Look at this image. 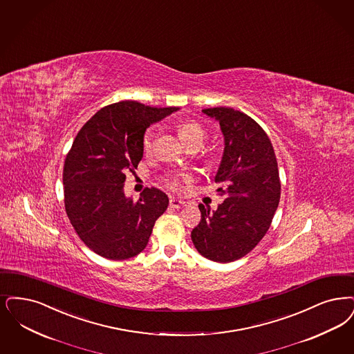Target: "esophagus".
Masks as SVG:
<instances>
[{"label":"esophagus","mask_w":354,"mask_h":354,"mask_svg":"<svg viewBox=\"0 0 354 354\" xmlns=\"http://www.w3.org/2000/svg\"><path fill=\"white\" fill-rule=\"evenodd\" d=\"M170 205L172 207V208H176V209H179V208L187 207V201L179 200V198H172L170 200Z\"/></svg>","instance_id":"esophagus-1"}]
</instances>
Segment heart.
<instances>
[{
    "label": "heart",
    "mask_w": 354,
    "mask_h": 354,
    "mask_svg": "<svg viewBox=\"0 0 354 354\" xmlns=\"http://www.w3.org/2000/svg\"><path fill=\"white\" fill-rule=\"evenodd\" d=\"M178 133H179L180 140L183 141L187 147L191 146V145H200L201 146L204 138H205V131L195 121H184L182 124H179ZM153 147H154V129L150 127L145 131L143 138H142L143 153L150 154L153 151ZM184 180H188V175H184V174L171 175L169 178V185L171 188H178V187H180V183Z\"/></svg>",
    "instance_id": "obj_1"
}]
</instances>
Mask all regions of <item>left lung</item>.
I'll return each mask as SVG.
<instances>
[{
    "label": "left lung",
    "instance_id": "8db88e82",
    "mask_svg": "<svg viewBox=\"0 0 354 354\" xmlns=\"http://www.w3.org/2000/svg\"><path fill=\"white\" fill-rule=\"evenodd\" d=\"M224 136L216 172L224 201L216 211L198 205L201 220L191 233L198 253L220 263L248 254L263 239L279 204L281 182L272 145L252 117L233 108H209Z\"/></svg>",
    "mask_w": 354,
    "mask_h": 354
}]
</instances>
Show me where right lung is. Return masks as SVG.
Segmentation results:
<instances>
[{"label":"right lung","instance_id":"obj_1","mask_svg":"<svg viewBox=\"0 0 354 354\" xmlns=\"http://www.w3.org/2000/svg\"><path fill=\"white\" fill-rule=\"evenodd\" d=\"M176 111L120 101L100 109L77 133L64 162V205L77 236L96 254L113 261L140 254L167 209L160 189L146 188L134 201L124 183L141 162L146 129Z\"/></svg>","mask_w":354,"mask_h":354}]
</instances>
